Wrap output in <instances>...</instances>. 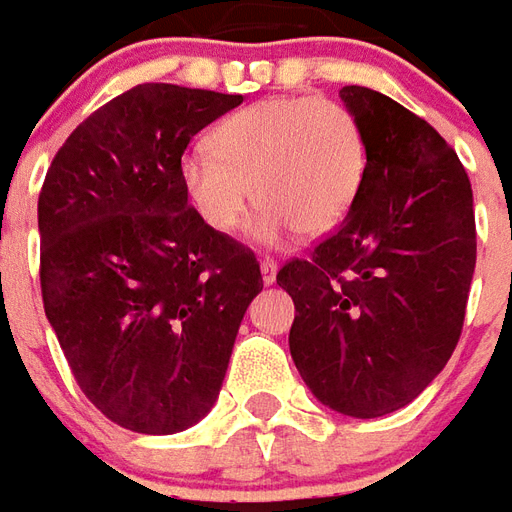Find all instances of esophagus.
Wrapping results in <instances>:
<instances>
[{"instance_id": "obj_1", "label": "esophagus", "mask_w": 512, "mask_h": 512, "mask_svg": "<svg viewBox=\"0 0 512 512\" xmlns=\"http://www.w3.org/2000/svg\"><path fill=\"white\" fill-rule=\"evenodd\" d=\"M260 277H263V285H274L277 282V263L274 260H260Z\"/></svg>"}]
</instances>
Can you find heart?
Instances as JSON below:
<instances>
[{
  "mask_svg": "<svg viewBox=\"0 0 512 512\" xmlns=\"http://www.w3.org/2000/svg\"><path fill=\"white\" fill-rule=\"evenodd\" d=\"M367 172L362 126L326 98H266L211 131L208 147H189L178 161L180 189L202 222L233 233L246 205L260 208L249 233L279 244L290 230L318 238L354 208Z\"/></svg>",
  "mask_w": 512,
  "mask_h": 512,
  "instance_id": "heart-1",
  "label": "heart"
}]
</instances>
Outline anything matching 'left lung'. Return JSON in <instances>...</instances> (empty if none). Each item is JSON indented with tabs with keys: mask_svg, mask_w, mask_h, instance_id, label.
<instances>
[{
	"mask_svg": "<svg viewBox=\"0 0 512 512\" xmlns=\"http://www.w3.org/2000/svg\"><path fill=\"white\" fill-rule=\"evenodd\" d=\"M367 172L354 208L279 268L296 304L290 356L323 406L373 419L408 406L458 345L477 260L472 183L436 128L348 84Z\"/></svg>",
	"mask_w": 512,
	"mask_h": 512,
	"instance_id": "8db88e82",
	"label": "left lung"
}]
</instances>
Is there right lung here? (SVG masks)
Returning <instances> with one entry per match:
<instances>
[{
    "mask_svg": "<svg viewBox=\"0 0 512 512\" xmlns=\"http://www.w3.org/2000/svg\"><path fill=\"white\" fill-rule=\"evenodd\" d=\"M241 101L136 84L65 139L43 180L46 318L76 384L120 428L200 422L263 290L255 255L202 222L178 178L191 136Z\"/></svg>",
    "mask_w": 512,
    "mask_h": 512,
    "instance_id": "obj_1",
    "label": "right lung"
}]
</instances>
